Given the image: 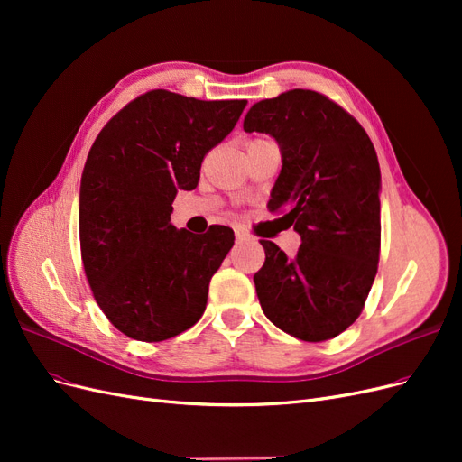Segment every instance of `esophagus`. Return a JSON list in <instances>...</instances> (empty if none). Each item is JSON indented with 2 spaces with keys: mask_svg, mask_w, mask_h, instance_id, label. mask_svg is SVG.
<instances>
[{
  "mask_svg": "<svg viewBox=\"0 0 462 462\" xmlns=\"http://www.w3.org/2000/svg\"><path fill=\"white\" fill-rule=\"evenodd\" d=\"M235 241H236V243H245V241H248V235L243 233V231H236V233H235Z\"/></svg>",
  "mask_w": 462,
  "mask_h": 462,
  "instance_id": "esophagus-1",
  "label": "esophagus"
}]
</instances>
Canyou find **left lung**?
<instances>
[{"label":"left lung","instance_id":"obj_1","mask_svg":"<svg viewBox=\"0 0 462 462\" xmlns=\"http://www.w3.org/2000/svg\"><path fill=\"white\" fill-rule=\"evenodd\" d=\"M246 133L282 148V173L268 202L300 235L295 258L260 241L254 273L263 314L302 341L337 337L360 316L380 260L382 175L360 123L324 94L295 88L248 109Z\"/></svg>","mask_w":462,"mask_h":462}]
</instances>
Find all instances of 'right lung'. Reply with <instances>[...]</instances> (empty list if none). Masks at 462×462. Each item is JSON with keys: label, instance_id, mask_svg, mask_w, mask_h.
<instances>
[{"label": "right lung", "instance_id": "right-lung-1", "mask_svg": "<svg viewBox=\"0 0 462 462\" xmlns=\"http://www.w3.org/2000/svg\"><path fill=\"white\" fill-rule=\"evenodd\" d=\"M246 100L204 102L150 90L107 121L80 179V254L94 299L121 333L158 343L192 328L233 229L204 236L171 226L177 190L197 189L206 153Z\"/></svg>", "mask_w": 462, "mask_h": 462}]
</instances>
